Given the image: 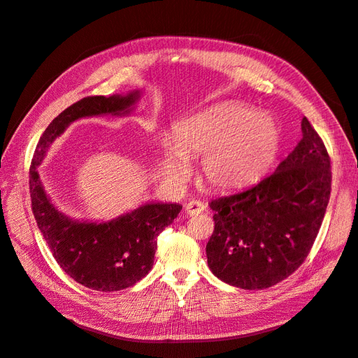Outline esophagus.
<instances>
[{"label":"esophagus","mask_w":358,"mask_h":358,"mask_svg":"<svg viewBox=\"0 0 358 358\" xmlns=\"http://www.w3.org/2000/svg\"><path fill=\"white\" fill-rule=\"evenodd\" d=\"M204 209H206V206H204L200 200H191V201H188V203L185 204V212H187L188 215H191V216L201 213Z\"/></svg>","instance_id":"obj_1"}]
</instances>
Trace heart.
Masks as SVG:
<instances>
[{
    "instance_id": "b5f03b06",
    "label": "heart",
    "mask_w": 358,
    "mask_h": 358,
    "mask_svg": "<svg viewBox=\"0 0 358 358\" xmlns=\"http://www.w3.org/2000/svg\"><path fill=\"white\" fill-rule=\"evenodd\" d=\"M280 149V129L272 117L237 104L212 107L176 131L167 148L166 173L173 180L188 176V159H201V178L216 191H237L267 175Z\"/></svg>"
}]
</instances>
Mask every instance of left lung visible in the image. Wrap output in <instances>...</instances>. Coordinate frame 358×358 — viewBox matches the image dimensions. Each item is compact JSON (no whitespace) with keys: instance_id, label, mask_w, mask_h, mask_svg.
<instances>
[{"instance_id":"1","label":"left lung","mask_w":358,"mask_h":358,"mask_svg":"<svg viewBox=\"0 0 358 358\" xmlns=\"http://www.w3.org/2000/svg\"><path fill=\"white\" fill-rule=\"evenodd\" d=\"M301 140L255 187L209 203L208 264L225 284L264 289L294 273L315 242L330 191V157L306 117Z\"/></svg>"}]
</instances>
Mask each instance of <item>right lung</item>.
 I'll use <instances>...</instances> for the list:
<instances>
[{
    "label": "right lung",
    "instance_id": "right-lung-1",
    "mask_svg": "<svg viewBox=\"0 0 358 358\" xmlns=\"http://www.w3.org/2000/svg\"><path fill=\"white\" fill-rule=\"evenodd\" d=\"M140 91L96 95L71 104L40 137L29 169L32 213L57 263L86 288L119 291L145 278L154 264L157 237L179 215V203L150 201L109 221H80L52 201L38 167L52 143L78 119L101 115L127 116L136 109Z\"/></svg>",
    "mask_w": 358,
    "mask_h": 358
}]
</instances>
